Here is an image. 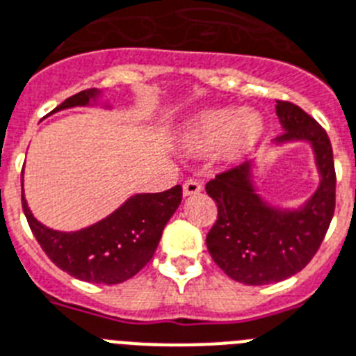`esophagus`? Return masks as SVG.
I'll list each match as a JSON object with an SVG mask.
<instances>
[{"label": "esophagus", "instance_id": "34e87169", "mask_svg": "<svg viewBox=\"0 0 356 356\" xmlns=\"http://www.w3.org/2000/svg\"><path fill=\"white\" fill-rule=\"evenodd\" d=\"M203 192V184L195 181V179H188L183 184V193L184 197H192V195H197V193Z\"/></svg>", "mask_w": 356, "mask_h": 356}]
</instances>
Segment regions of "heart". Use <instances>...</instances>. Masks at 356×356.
Segmentation results:
<instances>
[{
    "label": "heart",
    "mask_w": 356,
    "mask_h": 356,
    "mask_svg": "<svg viewBox=\"0 0 356 356\" xmlns=\"http://www.w3.org/2000/svg\"><path fill=\"white\" fill-rule=\"evenodd\" d=\"M265 135V122L256 111L208 109L184 124L183 144L192 153H212L221 149L227 161L236 163L254 152Z\"/></svg>",
    "instance_id": "1"
}]
</instances>
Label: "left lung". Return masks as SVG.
Here are the masks:
<instances>
[{
    "instance_id": "left-lung-1",
    "label": "left lung",
    "mask_w": 356,
    "mask_h": 356,
    "mask_svg": "<svg viewBox=\"0 0 356 356\" xmlns=\"http://www.w3.org/2000/svg\"><path fill=\"white\" fill-rule=\"evenodd\" d=\"M283 133L270 148L293 143L313 152L318 186L296 207L270 203L259 193L258 163L241 164L207 184L218 221L207 236L208 252L227 276L245 285H267L300 273L313 258L334 213L333 148L313 117L291 102H276Z\"/></svg>"
}]
</instances>
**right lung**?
<instances>
[{
  "label": "right lung",
  "instance_id": "obj_1",
  "mask_svg": "<svg viewBox=\"0 0 356 356\" xmlns=\"http://www.w3.org/2000/svg\"><path fill=\"white\" fill-rule=\"evenodd\" d=\"M71 108L113 106L104 100L100 89H86L63 100L53 113ZM51 113V115H53ZM183 199V188L173 186L161 193H133L109 216L74 232L45 227L34 218L25 199L22 172L23 213L43 252L51 261L89 283L115 285L133 278L153 258L163 230Z\"/></svg>",
  "mask_w": 356,
  "mask_h": 356
}]
</instances>
